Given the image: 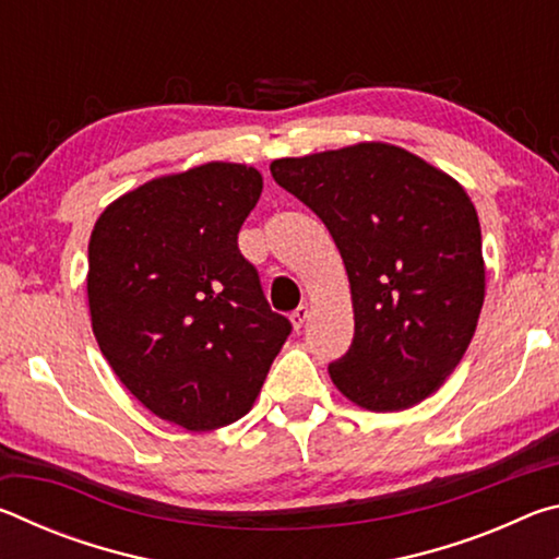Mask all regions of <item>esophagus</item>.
<instances>
[{
  "instance_id": "1",
  "label": "esophagus",
  "mask_w": 559,
  "mask_h": 559,
  "mask_svg": "<svg viewBox=\"0 0 559 559\" xmlns=\"http://www.w3.org/2000/svg\"><path fill=\"white\" fill-rule=\"evenodd\" d=\"M306 320H308V306H298L290 313V325H293V330H296V333L302 325H306Z\"/></svg>"
}]
</instances>
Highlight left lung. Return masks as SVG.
<instances>
[{
    "label": "left lung",
    "mask_w": 559,
    "mask_h": 559,
    "mask_svg": "<svg viewBox=\"0 0 559 559\" xmlns=\"http://www.w3.org/2000/svg\"><path fill=\"white\" fill-rule=\"evenodd\" d=\"M271 175L323 219L345 263L355 337L330 380L370 412L427 400L456 370L486 298L466 189L390 143L281 157Z\"/></svg>",
    "instance_id": "left-lung-1"
}]
</instances>
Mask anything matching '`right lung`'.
Listing matches in <instances>:
<instances>
[{
  "instance_id": "add662e5",
  "label": "right lung",
  "mask_w": 559,
  "mask_h": 559,
  "mask_svg": "<svg viewBox=\"0 0 559 559\" xmlns=\"http://www.w3.org/2000/svg\"><path fill=\"white\" fill-rule=\"evenodd\" d=\"M261 189L257 167L204 163L130 189L91 231L100 353L140 404L187 431L249 414L290 333L236 243Z\"/></svg>"
}]
</instances>
